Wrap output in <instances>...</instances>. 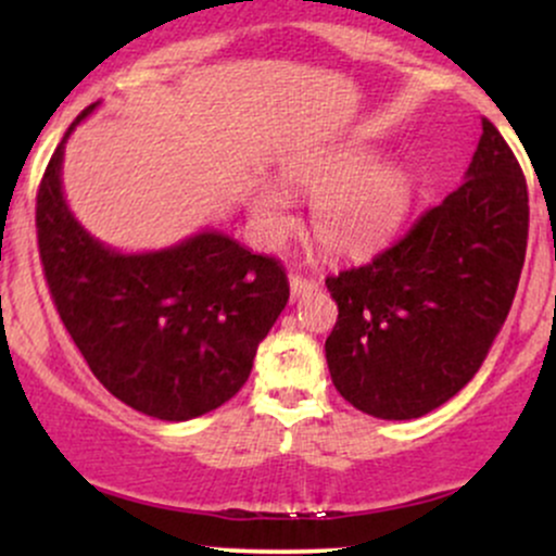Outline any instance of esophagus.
Returning <instances> with one entry per match:
<instances>
[{"instance_id":"1","label":"esophagus","mask_w":556,"mask_h":556,"mask_svg":"<svg viewBox=\"0 0 556 556\" xmlns=\"http://www.w3.org/2000/svg\"><path fill=\"white\" fill-rule=\"evenodd\" d=\"M316 287H318V282H314V279H305V277H300V274H290V292H292V298L305 295V292H314Z\"/></svg>"}]
</instances>
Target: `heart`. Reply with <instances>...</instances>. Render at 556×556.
<instances>
[{"mask_svg": "<svg viewBox=\"0 0 556 556\" xmlns=\"http://www.w3.org/2000/svg\"><path fill=\"white\" fill-rule=\"evenodd\" d=\"M361 146L327 149L303 156L285 169L287 188L311 198V229L331 256L358 258L379 248L410 206V180L392 164H376ZM253 214L269 238L292 227L290 201L282 190L264 185L253 198Z\"/></svg>", "mask_w": 556, "mask_h": 556, "instance_id": "1", "label": "heart"}]
</instances>
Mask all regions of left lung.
Returning <instances> with one entry per match:
<instances>
[{
  "label": "left lung",
  "instance_id": "1",
  "mask_svg": "<svg viewBox=\"0 0 556 556\" xmlns=\"http://www.w3.org/2000/svg\"><path fill=\"white\" fill-rule=\"evenodd\" d=\"M465 182L368 264L327 277L337 324L327 363L358 410L410 420L473 379L518 292L528 185L483 117Z\"/></svg>",
  "mask_w": 556,
  "mask_h": 556
}]
</instances>
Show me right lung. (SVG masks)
Here are the masks:
<instances>
[{"mask_svg":"<svg viewBox=\"0 0 556 556\" xmlns=\"http://www.w3.org/2000/svg\"><path fill=\"white\" fill-rule=\"evenodd\" d=\"M73 127L36 195L38 253L56 314L96 379L132 410L159 420L203 416L251 376L258 342L290 298L282 264L222 232L140 256L101 245L62 195Z\"/></svg>","mask_w":556,"mask_h":556,"instance_id":"obj_1","label":"right lung"}]
</instances>
